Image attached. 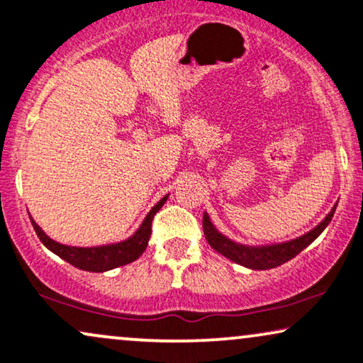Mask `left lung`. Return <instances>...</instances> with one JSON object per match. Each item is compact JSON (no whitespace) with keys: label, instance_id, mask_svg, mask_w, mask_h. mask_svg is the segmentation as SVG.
<instances>
[{"label":"left lung","instance_id":"1","mask_svg":"<svg viewBox=\"0 0 363 363\" xmlns=\"http://www.w3.org/2000/svg\"><path fill=\"white\" fill-rule=\"evenodd\" d=\"M335 209H337V204H335L333 209L327 214V218H325L318 226L306 233V235L296 238V240L279 242V245L272 246H245L228 240L226 236H223L221 233L213 226L209 216L206 213L203 216V229L206 240H208L211 247H214L218 253H221L223 256H226V258L235 261L238 264L246 266V268L272 269L277 268L279 264L286 263V261H290L291 258H295L298 253H301L306 246L311 245L316 238L322 235L323 229L328 226L330 221H332Z\"/></svg>","mask_w":363,"mask_h":363}]
</instances>
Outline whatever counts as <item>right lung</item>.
Segmentation results:
<instances>
[{
    "label": "right lung",
    "instance_id": "obj_1",
    "mask_svg": "<svg viewBox=\"0 0 363 363\" xmlns=\"http://www.w3.org/2000/svg\"><path fill=\"white\" fill-rule=\"evenodd\" d=\"M167 197H162L157 204L150 209L147 218L144 219L142 226L137 229L135 235L122 242H116V245H107V246H97V247H75V246H67L60 245V242L53 241L52 238H48L41 231V228L31 219L36 235H38L40 241L48 247L50 251H53L55 255H58L60 258L68 261V263L75 266V268L85 269V272L91 273H102L108 272V269L117 268V266H123L135 261L139 256L144 253L145 247H147L150 233H152V219L157 211L162 208L164 203L167 201Z\"/></svg>",
    "mask_w": 363,
    "mask_h": 363
}]
</instances>
